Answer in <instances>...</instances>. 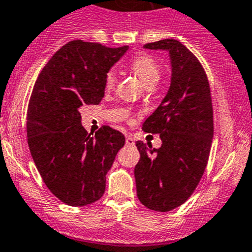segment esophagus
<instances>
[{
  "label": "esophagus",
  "mask_w": 252,
  "mask_h": 252,
  "mask_svg": "<svg viewBox=\"0 0 252 252\" xmlns=\"http://www.w3.org/2000/svg\"><path fill=\"white\" fill-rule=\"evenodd\" d=\"M126 145H134V138L130 137V135H126Z\"/></svg>",
  "instance_id": "34e87169"
}]
</instances>
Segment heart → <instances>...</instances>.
<instances>
[{"instance_id":"b5f03b06","label":"heart","mask_w":252,"mask_h":252,"mask_svg":"<svg viewBox=\"0 0 252 252\" xmlns=\"http://www.w3.org/2000/svg\"><path fill=\"white\" fill-rule=\"evenodd\" d=\"M129 67L133 69V72L140 78V81L147 87L153 86L158 82L160 77V64L158 61L147 53H140V55L134 56L129 62ZM117 76L113 69L108 70L104 78V86L107 89L114 88Z\"/></svg>"}]
</instances>
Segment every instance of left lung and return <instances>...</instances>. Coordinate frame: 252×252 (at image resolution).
<instances>
[{
    "instance_id": "8db88e82",
    "label": "left lung",
    "mask_w": 252,
    "mask_h": 252,
    "mask_svg": "<svg viewBox=\"0 0 252 252\" xmlns=\"http://www.w3.org/2000/svg\"><path fill=\"white\" fill-rule=\"evenodd\" d=\"M144 47L166 49L173 74L168 94L143 124L144 131L160 135L161 147L135 143L140 153L134 169L137 195L150 210L170 211L191 196L208 165L214 135L210 86L201 63L179 41Z\"/></svg>"
}]
</instances>
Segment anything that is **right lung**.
Returning <instances> with one entry per match:
<instances>
[{"mask_svg":"<svg viewBox=\"0 0 252 252\" xmlns=\"http://www.w3.org/2000/svg\"><path fill=\"white\" fill-rule=\"evenodd\" d=\"M128 46L109 48L81 39L61 47L39 73L27 110V142L49 191L62 203L84 206L99 200L105 175L126 143L119 130L82 126L79 108L99 104L104 78Z\"/></svg>","mask_w":252,"mask_h":252,"instance_id":"add662e5","label":"right lung"}]
</instances>
